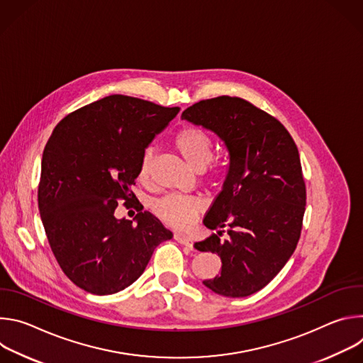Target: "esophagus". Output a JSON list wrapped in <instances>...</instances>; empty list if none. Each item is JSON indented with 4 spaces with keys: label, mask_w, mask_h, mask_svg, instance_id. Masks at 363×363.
Instances as JSON below:
<instances>
[{
    "label": "esophagus",
    "mask_w": 363,
    "mask_h": 363,
    "mask_svg": "<svg viewBox=\"0 0 363 363\" xmlns=\"http://www.w3.org/2000/svg\"><path fill=\"white\" fill-rule=\"evenodd\" d=\"M174 238H175L179 244L186 245V247H189V248H192V245H194L192 238H191V237H188V235H184V234H175V235H174Z\"/></svg>",
    "instance_id": "34e87169"
}]
</instances>
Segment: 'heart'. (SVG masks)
I'll list each match as a JSON object with an SVG mask.
<instances>
[{
  "label": "heart",
  "mask_w": 363,
  "mask_h": 363,
  "mask_svg": "<svg viewBox=\"0 0 363 363\" xmlns=\"http://www.w3.org/2000/svg\"><path fill=\"white\" fill-rule=\"evenodd\" d=\"M174 146L184 160L195 169H202L213 160V140L202 129L195 126H184L174 136ZM152 155L149 150L143 153L139 164L138 177L145 181L150 172ZM202 201L188 195H167L155 201L152 208L164 223L174 228L184 230L189 227L202 211Z\"/></svg>",
  "instance_id": "obj_1"
}]
</instances>
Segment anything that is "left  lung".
Listing matches in <instances>:
<instances>
[{
	"instance_id": "8db88e82",
	"label": "left lung",
	"mask_w": 363,
	"mask_h": 363,
	"mask_svg": "<svg viewBox=\"0 0 363 363\" xmlns=\"http://www.w3.org/2000/svg\"><path fill=\"white\" fill-rule=\"evenodd\" d=\"M181 118L216 133L228 152L223 189L202 221L216 233L194 244L223 263L203 286L247 297L277 276L300 238L306 186L297 146L277 119L240 97L201 100ZM225 225L230 237L223 240Z\"/></svg>"
}]
</instances>
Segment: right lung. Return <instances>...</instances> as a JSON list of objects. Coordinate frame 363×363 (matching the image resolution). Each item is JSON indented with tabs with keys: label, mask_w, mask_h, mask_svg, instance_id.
I'll return each mask as SVG.
<instances>
[{
	"label": "right lung",
	"mask_w": 363,
	"mask_h": 363,
	"mask_svg": "<svg viewBox=\"0 0 363 363\" xmlns=\"http://www.w3.org/2000/svg\"><path fill=\"white\" fill-rule=\"evenodd\" d=\"M179 108L112 94L66 116L41 158L38 210L65 274L91 294H113L145 272L153 250L172 233L147 211L116 218L149 143Z\"/></svg>",
	"instance_id": "1"
}]
</instances>
